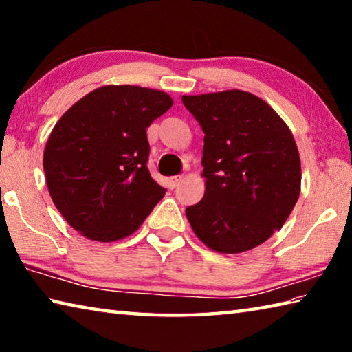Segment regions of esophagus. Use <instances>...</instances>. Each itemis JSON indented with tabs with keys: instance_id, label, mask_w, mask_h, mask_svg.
I'll list each match as a JSON object with an SVG mask.
<instances>
[{
	"instance_id": "34e87169",
	"label": "esophagus",
	"mask_w": 352,
	"mask_h": 352,
	"mask_svg": "<svg viewBox=\"0 0 352 352\" xmlns=\"http://www.w3.org/2000/svg\"><path fill=\"white\" fill-rule=\"evenodd\" d=\"M183 182V177H170L169 180H168V183H169V188L170 189H174V188H177L178 184H180Z\"/></svg>"
}]
</instances>
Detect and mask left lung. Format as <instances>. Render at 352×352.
Returning <instances> with one entry per match:
<instances>
[{
	"label": "left lung",
	"instance_id": "obj_1",
	"mask_svg": "<svg viewBox=\"0 0 352 352\" xmlns=\"http://www.w3.org/2000/svg\"><path fill=\"white\" fill-rule=\"evenodd\" d=\"M205 133V195L186 208L195 236L223 254L264 243L300 197L301 162L281 116L242 90L182 98Z\"/></svg>",
	"mask_w": 352,
	"mask_h": 352
}]
</instances>
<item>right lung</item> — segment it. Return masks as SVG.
Segmentation results:
<instances>
[{
	"instance_id": "right-lung-1",
	"label": "right lung",
	"mask_w": 352,
	"mask_h": 352,
	"mask_svg": "<svg viewBox=\"0 0 352 352\" xmlns=\"http://www.w3.org/2000/svg\"><path fill=\"white\" fill-rule=\"evenodd\" d=\"M168 93L138 85L99 87L58 119L43 169L58 212L96 242L133 234L164 197L147 169L146 129L168 111Z\"/></svg>"
}]
</instances>
